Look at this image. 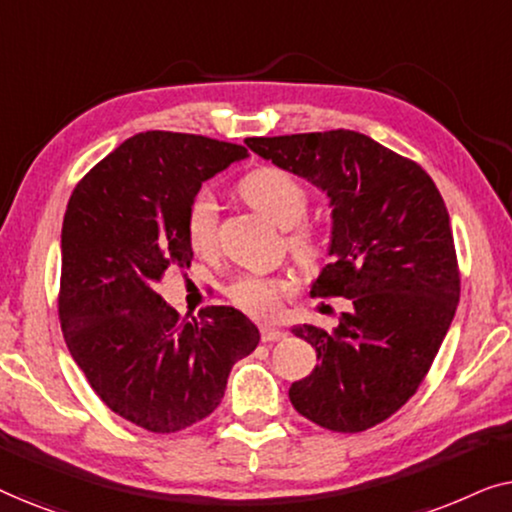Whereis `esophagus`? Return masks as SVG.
Listing matches in <instances>:
<instances>
[{
    "mask_svg": "<svg viewBox=\"0 0 512 512\" xmlns=\"http://www.w3.org/2000/svg\"><path fill=\"white\" fill-rule=\"evenodd\" d=\"M286 333L282 328H275V326H261V340L263 342H279L284 340Z\"/></svg>",
    "mask_w": 512,
    "mask_h": 512,
    "instance_id": "1",
    "label": "esophagus"
}]
</instances>
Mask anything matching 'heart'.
<instances>
[{
  "label": "heart",
  "mask_w": 512,
  "mask_h": 512,
  "mask_svg": "<svg viewBox=\"0 0 512 512\" xmlns=\"http://www.w3.org/2000/svg\"><path fill=\"white\" fill-rule=\"evenodd\" d=\"M240 193L251 207L282 228H289L286 247L300 265H319L328 251V237L319 226L305 221L312 195L303 181L279 167H261L240 181ZM186 240L202 258L219 254V205L207 188L195 193L186 209ZM286 293L289 284L284 279L263 275H242L228 286V298L242 312L258 319L275 317Z\"/></svg>",
  "instance_id": "1"
}]
</instances>
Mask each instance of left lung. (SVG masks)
<instances>
[{
  "mask_svg": "<svg viewBox=\"0 0 512 512\" xmlns=\"http://www.w3.org/2000/svg\"><path fill=\"white\" fill-rule=\"evenodd\" d=\"M247 146L326 191L333 205L319 298H347L335 331L293 326L319 366L289 398L321 429L359 433L415 396L457 312L461 277L450 214L415 160L354 130L249 137Z\"/></svg>",
  "mask_w": 512,
  "mask_h": 512,
  "instance_id": "8db88e82",
  "label": "left lung"
}]
</instances>
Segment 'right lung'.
I'll list each match as a JSON object with an SVG mask.
<instances>
[{"mask_svg":"<svg viewBox=\"0 0 512 512\" xmlns=\"http://www.w3.org/2000/svg\"><path fill=\"white\" fill-rule=\"evenodd\" d=\"M247 156L240 144L149 130L100 160L67 202L58 314L69 354L102 403L151 433H177L221 403L258 328L209 305L181 317L156 291L188 268L186 209L202 181Z\"/></svg>","mask_w":512,"mask_h":512,"instance_id":"1","label":"right lung"}]
</instances>
